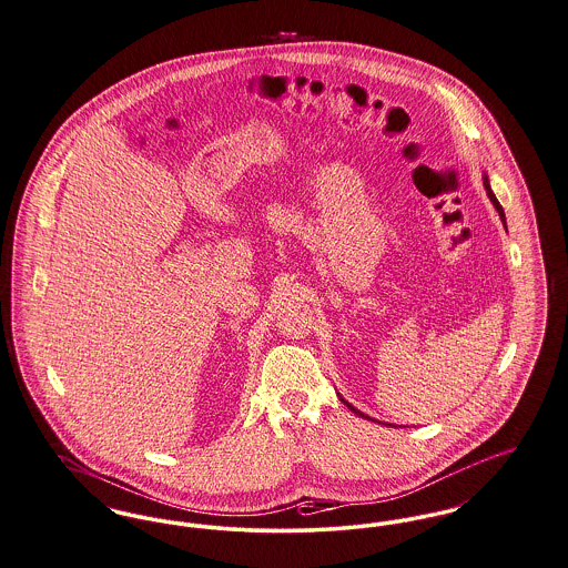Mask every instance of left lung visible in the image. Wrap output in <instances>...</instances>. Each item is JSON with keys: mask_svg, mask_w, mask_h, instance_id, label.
I'll list each match as a JSON object with an SVG mask.
<instances>
[{"mask_svg": "<svg viewBox=\"0 0 568 568\" xmlns=\"http://www.w3.org/2000/svg\"><path fill=\"white\" fill-rule=\"evenodd\" d=\"M483 185H485V191H487V195H489V200H491L493 206H495V211L499 213V220H501V222H504V226H506V215H504V209H501V204L497 202V197H495V193H493L491 185H489V176H487V174H483ZM341 400L344 403V405H346V407H348V409H351V412H353V414H355V416L368 417L364 416L359 409H355L351 403H346L344 398H341ZM368 419H371V417H368Z\"/></svg>", "mask_w": 568, "mask_h": 568, "instance_id": "left-lung-1", "label": "left lung"}]
</instances>
